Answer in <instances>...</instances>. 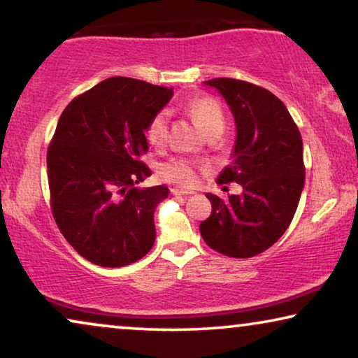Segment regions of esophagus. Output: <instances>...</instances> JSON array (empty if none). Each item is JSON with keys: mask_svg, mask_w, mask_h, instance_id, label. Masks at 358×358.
Wrapping results in <instances>:
<instances>
[{"mask_svg": "<svg viewBox=\"0 0 358 358\" xmlns=\"http://www.w3.org/2000/svg\"><path fill=\"white\" fill-rule=\"evenodd\" d=\"M172 194L173 196H191V194H194V191L183 189V188H172Z\"/></svg>", "mask_w": 358, "mask_h": 358, "instance_id": "34e87169", "label": "esophagus"}]
</instances>
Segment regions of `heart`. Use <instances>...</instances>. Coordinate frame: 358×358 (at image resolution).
Listing matches in <instances>:
<instances>
[{
    "label": "heart",
    "mask_w": 358,
    "mask_h": 358,
    "mask_svg": "<svg viewBox=\"0 0 358 358\" xmlns=\"http://www.w3.org/2000/svg\"><path fill=\"white\" fill-rule=\"evenodd\" d=\"M188 110L194 120L199 124L202 131L206 135L213 131H222L225 128V117L220 104L209 96H202V98H194L188 103ZM169 131V114L165 110L157 112L152 117L151 122L146 128V138L149 143L154 146H161L167 138ZM161 177L172 183H178L183 186H191L196 183V170L194 165L188 159H172V161L165 162L159 169Z\"/></svg>",
    "instance_id": "heart-1"
}]
</instances>
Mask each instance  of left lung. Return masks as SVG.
I'll return each instance as SVG.
<instances>
[{
	"label": "left lung",
	"mask_w": 358,
	"mask_h": 358,
	"mask_svg": "<svg viewBox=\"0 0 358 358\" xmlns=\"http://www.w3.org/2000/svg\"><path fill=\"white\" fill-rule=\"evenodd\" d=\"M204 85L222 94L236 124L231 164L217 181H236L243 193L228 201L206 194L212 213L199 225L201 236L228 257H254L278 241L296 213L306 183L301 131L268 90L234 78Z\"/></svg>",
	"instance_id": "1"
}]
</instances>
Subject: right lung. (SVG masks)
Instances as JSON below:
<instances>
[{"label":"right lung","instance_id":"1","mask_svg":"<svg viewBox=\"0 0 358 358\" xmlns=\"http://www.w3.org/2000/svg\"><path fill=\"white\" fill-rule=\"evenodd\" d=\"M173 88L110 77L80 94L61 114L48 149L51 209L64 238L90 262L130 265L156 241L154 210L165 186L140 188L151 170L146 128Z\"/></svg>","mask_w":358,"mask_h":358}]
</instances>
